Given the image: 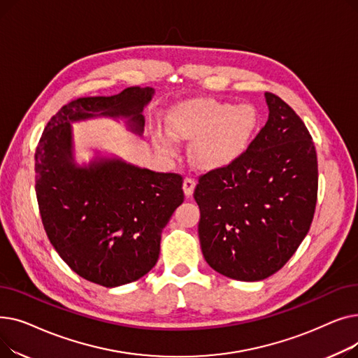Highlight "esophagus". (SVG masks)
<instances>
[{
    "label": "esophagus",
    "instance_id": "esophagus-1",
    "mask_svg": "<svg viewBox=\"0 0 358 358\" xmlns=\"http://www.w3.org/2000/svg\"><path fill=\"white\" fill-rule=\"evenodd\" d=\"M194 187H196V181L194 178H190V177H185L184 178V182H182V190H184V194L187 197H190L194 192Z\"/></svg>",
    "mask_w": 358,
    "mask_h": 358
}]
</instances>
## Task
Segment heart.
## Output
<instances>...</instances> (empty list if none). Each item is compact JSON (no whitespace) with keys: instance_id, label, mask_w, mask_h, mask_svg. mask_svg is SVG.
Instances as JSON below:
<instances>
[{"instance_id":"1","label":"heart","mask_w":358,"mask_h":358,"mask_svg":"<svg viewBox=\"0 0 358 358\" xmlns=\"http://www.w3.org/2000/svg\"><path fill=\"white\" fill-rule=\"evenodd\" d=\"M258 126V111L252 104L196 100L174 108L168 119V135L176 141H194L192 157L204 168L223 166L247 149ZM157 146L171 154L173 142L158 138Z\"/></svg>"}]
</instances>
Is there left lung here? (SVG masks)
Returning a JSON list of instances; mask_svg holds the SVG:
<instances>
[{
	"label": "left lung",
	"instance_id": "8db88e82",
	"mask_svg": "<svg viewBox=\"0 0 358 358\" xmlns=\"http://www.w3.org/2000/svg\"><path fill=\"white\" fill-rule=\"evenodd\" d=\"M268 120L231 164L199 177V238L206 262L241 281L277 273L309 232L317 158L296 111L266 92Z\"/></svg>",
	"mask_w": 358,
	"mask_h": 358
}]
</instances>
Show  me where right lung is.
Listing matches in <instances>:
<instances>
[{
    "label": "right lung",
    "instance_id": "add662e5",
    "mask_svg": "<svg viewBox=\"0 0 358 358\" xmlns=\"http://www.w3.org/2000/svg\"><path fill=\"white\" fill-rule=\"evenodd\" d=\"M154 88L129 87L111 97H83L46 124L34 154L36 196L46 235L72 271L104 287L136 281L157 264L162 229L184 200L182 177L117 158L78 166L71 122L127 117L142 134Z\"/></svg>",
    "mask_w": 358,
    "mask_h": 358
}]
</instances>
